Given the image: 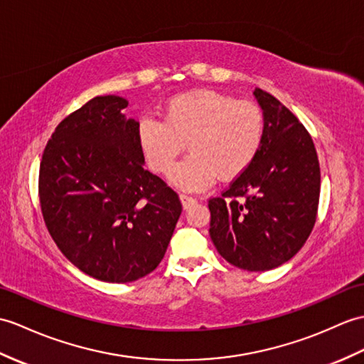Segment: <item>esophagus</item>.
Listing matches in <instances>:
<instances>
[{"mask_svg":"<svg viewBox=\"0 0 364 364\" xmlns=\"http://www.w3.org/2000/svg\"><path fill=\"white\" fill-rule=\"evenodd\" d=\"M180 200H181V205H183V209H184V210L191 209V208L197 203L196 198L188 197V196H180Z\"/></svg>","mask_w":364,"mask_h":364,"instance_id":"1","label":"esophagus"}]
</instances>
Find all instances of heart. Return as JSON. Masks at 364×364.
<instances>
[{
  "instance_id": "heart-1",
  "label": "heart",
  "mask_w": 364,
  "mask_h": 364,
  "mask_svg": "<svg viewBox=\"0 0 364 364\" xmlns=\"http://www.w3.org/2000/svg\"><path fill=\"white\" fill-rule=\"evenodd\" d=\"M262 108L213 90H196L167 100L163 121L144 117L138 141L151 171L167 173L188 142L191 154L168 181L184 192H203L215 178L232 181L256 161L265 142Z\"/></svg>"
}]
</instances>
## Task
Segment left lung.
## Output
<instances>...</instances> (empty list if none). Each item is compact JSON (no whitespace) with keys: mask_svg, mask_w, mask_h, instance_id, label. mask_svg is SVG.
Here are the masks:
<instances>
[{"mask_svg":"<svg viewBox=\"0 0 364 364\" xmlns=\"http://www.w3.org/2000/svg\"><path fill=\"white\" fill-rule=\"evenodd\" d=\"M252 95L265 114V142L248 171L209 200V235L234 267L267 272L290 260L309 239L321 172L315 144L296 116L264 90Z\"/></svg>","mask_w":364,"mask_h":364,"instance_id":"left-lung-1","label":"left lung"}]
</instances>
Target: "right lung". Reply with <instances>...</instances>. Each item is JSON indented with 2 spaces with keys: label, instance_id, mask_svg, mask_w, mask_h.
Segmentation results:
<instances>
[{
  "label": "right lung",
  "instance_id": "right-lung-1",
  "mask_svg": "<svg viewBox=\"0 0 364 364\" xmlns=\"http://www.w3.org/2000/svg\"><path fill=\"white\" fill-rule=\"evenodd\" d=\"M129 100L97 96L57 125L40 164L50 237L80 272L125 284L163 260L181 214L168 186L144 168Z\"/></svg>",
  "mask_w": 364,
  "mask_h": 364
}]
</instances>
